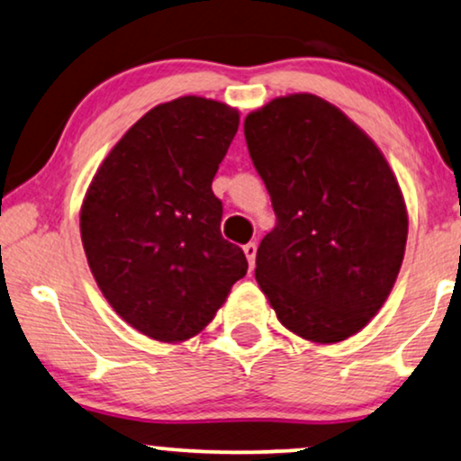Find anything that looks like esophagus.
<instances>
[{
	"label": "esophagus",
	"mask_w": 461,
	"mask_h": 461,
	"mask_svg": "<svg viewBox=\"0 0 461 461\" xmlns=\"http://www.w3.org/2000/svg\"><path fill=\"white\" fill-rule=\"evenodd\" d=\"M242 250H244V255H247V259H249V266L253 267L255 266V255H258V244L255 242H247L242 247Z\"/></svg>",
	"instance_id": "esophagus-1"
}]
</instances>
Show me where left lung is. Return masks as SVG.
Returning <instances> with one entry per match:
<instances>
[{"instance_id":"1","label":"left lung","mask_w":461,"mask_h":461,"mask_svg":"<svg viewBox=\"0 0 461 461\" xmlns=\"http://www.w3.org/2000/svg\"><path fill=\"white\" fill-rule=\"evenodd\" d=\"M244 138L276 212L258 249L261 291L295 336L347 340L385 304L404 259L398 178L368 133L312 93L249 113Z\"/></svg>"}]
</instances>
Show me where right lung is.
<instances>
[{
    "mask_svg": "<svg viewBox=\"0 0 461 461\" xmlns=\"http://www.w3.org/2000/svg\"><path fill=\"white\" fill-rule=\"evenodd\" d=\"M240 123L236 108L197 95L138 119L97 167L80 238L97 287L140 334L183 342L206 330L247 274L221 236L212 178Z\"/></svg>",
    "mask_w": 461,
    "mask_h": 461,
    "instance_id": "add662e5",
    "label": "right lung"
}]
</instances>
